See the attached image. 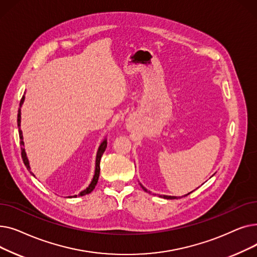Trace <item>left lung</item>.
I'll list each match as a JSON object with an SVG mask.
<instances>
[{"label":"left lung","instance_id":"left-lung-1","mask_svg":"<svg viewBox=\"0 0 257 257\" xmlns=\"http://www.w3.org/2000/svg\"><path fill=\"white\" fill-rule=\"evenodd\" d=\"M141 186L143 187V190H144L145 192H147V193H150V192L148 191L146 187H144L142 184H141ZM191 193H192V192H191ZM191 193H188V194H191ZM188 194H187V195H188ZM187 195H184V197H185V196H187ZM159 197H161V198H165V199H171V200H172V199H177V198H180V197H175V196H166V195H160Z\"/></svg>","mask_w":257,"mask_h":257}]
</instances>
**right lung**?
Masks as SVG:
<instances>
[{
    "instance_id": "1",
    "label": "right lung",
    "mask_w": 257,
    "mask_h": 257,
    "mask_svg": "<svg viewBox=\"0 0 257 257\" xmlns=\"http://www.w3.org/2000/svg\"><path fill=\"white\" fill-rule=\"evenodd\" d=\"M24 101H25V96H23V98H22V100H21V102H20V107H22ZM18 127H19V134H20V140H21L20 143H21V145H22L21 150H22V158H23V161H24V164H25L27 170H28V171L33 175V176H34V174L31 172V168H30V165H29V160H28V157H27V154H26V151H25V148H24L25 145H24V141H23V140H24V139H23V132H22V130H21V108H20L19 112H18ZM106 147H107V140L105 139V140L101 143V145H100V147H99V149H98L97 157H96V169H94L93 178H92L91 182L89 183V185L85 188V190H83L82 192H81L79 195L71 196V197H69V198H76L77 196H85V195H87V194H89V193H91V192L93 191L94 186H96L97 183H98V179H99V176H100V160H101V157H102L103 153H104L105 150H106Z\"/></svg>"
}]
</instances>
